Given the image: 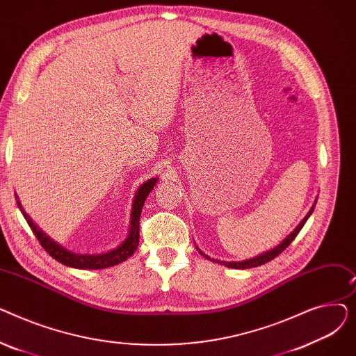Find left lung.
<instances>
[{"instance_id":"1","label":"left lung","mask_w":356,"mask_h":356,"mask_svg":"<svg viewBox=\"0 0 356 356\" xmlns=\"http://www.w3.org/2000/svg\"><path fill=\"white\" fill-rule=\"evenodd\" d=\"M316 202H317V199L314 200V203H313V207L310 208V211L307 212V215L302 219V222L298 223V225L282 241L280 242V244L277 245V247H274L273 250H268V251H266V252H261L259 255H257V257H252V258H248V259H244V261H220V259H215V258H211V257H208L207 254H203L202 251H199L203 257H207L208 259H211V261H213V263H218V264H220V266H225V267H228V268H236V270H247V268H252V267H258V266H263V264H266V263H268V261H271L273 258H275L280 252H283L291 242H293V239L297 236V234L302 231V228L305 227V223H306V220L310 218V215H312V212H313V209H314V204H316Z\"/></svg>"}]
</instances>
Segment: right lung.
<instances>
[{"label": "right lung", "instance_id": "add662e5", "mask_svg": "<svg viewBox=\"0 0 356 356\" xmlns=\"http://www.w3.org/2000/svg\"><path fill=\"white\" fill-rule=\"evenodd\" d=\"M159 177H152L147 181H144L140 188L136 192L134 202H133V208H131V216H129V227H128V235L127 238L121 242V244L114 248L109 250L106 252H99V254H78L69 251L63 248L60 244H58L54 239H51L49 235H46L35 223L31 220V218L26 213L23 209L20 200H18V196L15 195V200L18 208H20L24 219L27 220L29 227L31 228L33 234L35 238L39 239L42 247L46 250V252L53 257L56 261H59L63 266L72 267V268H79V270H101V268H108V267H114L117 264L124 263L125 259H128L131 255H133L137 248H138V242H140V216L141 211L144 207V202L148 196V193L154 189V184L157 183Z\"/></svg>", "mask_w": 356, "mask_h": 356}]
</instances>
